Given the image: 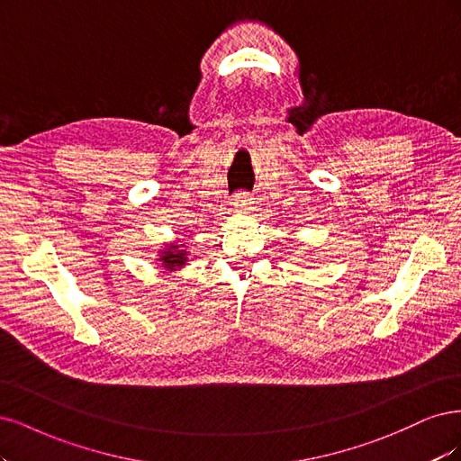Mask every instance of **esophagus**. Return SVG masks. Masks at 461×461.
Instances as JSON below:
<instances>
[{
  "instance_id": "34e87169",
  "label": "esophagus",
  "mask_w": 461,
  "mask_h": 461,
  "mask_svg": "<svg viewBox=\"0 0 461 461\" xmlns=\"http://www.w3.org/2000/svg\"><path fill=\"white\" fill-rule=\"evenodd\" d=\"M252 204H255V201H252V197L245 191L237 193V195L233 197V209L237 212H249L252 209Z\"/></svg>"
}]
</instances>
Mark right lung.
Returning a JSON list of instances; mask_svg holds the SVG:
<instances>
[{
  "mask_svg": "<svg viewBox=\"0 0 461 461\" xmlns=\"http://www.w3.org/2000/svg\"><path fill=\"white\" fill-rule=\"evenodd\" d=\"M157 260L162 264V268L174 272L176 268H182V266L185 264L187 255H185V250L180 249V245L172 243L160 252V258H157Z\"/></svg>",
  "mask_w": 461,
  "mask_h": 461,
  "instance_id": "obj_1",
  "label": "right lung"
}]
</instances>
